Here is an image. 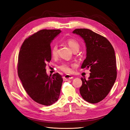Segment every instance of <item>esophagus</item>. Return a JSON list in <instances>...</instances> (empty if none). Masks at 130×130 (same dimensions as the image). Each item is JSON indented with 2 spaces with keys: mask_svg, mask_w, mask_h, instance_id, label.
I'll return each instance as SVG.
<instances>
[{
  "mask_svg": "<svg viewBox=\"0 0 130 130\" xmlns=\"http://www.w3.org/2000/svg\"><path fill=\"white\" fill-rule=\"evenodd\" d=\"M73 78V76L71 75H66L64 76H63V79L64 81H67L68 80H70Z\"/></svg>",
  "mask_w": 130,
  "mask_h": 130,
  "instance_id": "esophagus-1",
  "label": "esophagus"
}]
</instances>
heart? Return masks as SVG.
Here are the masks:
<instances>
[{"label":"heart","instance_id":"heart-1","mask_svg":"<svg viewBox=\"0 0 130 130\" xmlns=\"http://www.w3.org/2000/svg\"><path fill=\"white\" fill-rule=\"evenodd\" d=\"M67 43L69 46L70 47V48L73 51L75 50H78L79 48V43L78 41H76L75 40L73 39V38H70V39H68L67 41ZM57 45L56 43H54L53 45L51 47V53L52 56L53 57H56L57 56ZM59 68L61 70L65 73H70L71 71V68L70 66L69 63H63L62 65H61Z\"/></svg>","mask_w":130,"mask_h":130}]
</instances>
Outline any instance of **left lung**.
Masks as SVG:
<instances>
[{
    "instance_id": "1",
    "label": "left lung",
    "mask_w": 130,
    "mask_h": 130,
    "mask_svg": "<svg viewBox=\"0 0 130 130\" xmlns=\"http://www.w3.org/2000/svg\"><path fill=\"white\" fill-rule=\"evenodd\" d=\"M73 33L84 40L87 57L81 68L89 69L90 71L88 80L81 78L80 93L89 103H98L106 97L117 78L114 48L106 37L89 29H75Z\"/></svg>"
}]
</instances>
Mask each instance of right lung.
<instances>
[{
	"label": "right lung",
	"mask_w": 130,
	"mask_h": 130,
	"mask_svg": "<svg viewBox=\"0 0 130 130\" xmlns=\"http://www.w3.org/2000/svg\"><path fill=\"white\" fill-rule=\"evenodd\" d=\"M61 32L40 30L24 40L19 52L18 75L24 89L33 100L44 106L58 100L62 83L61 75L48 76L45 69L51 60L50 43Z\"/></svg>",
	"instance_id": "add662e5"
}]
</instances>
